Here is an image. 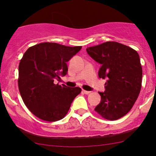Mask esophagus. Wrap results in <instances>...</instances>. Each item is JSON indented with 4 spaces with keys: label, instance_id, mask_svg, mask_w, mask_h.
Here are the masks:
<instances>
[{
    "label": "esophagus",
    "instance_id": "1",
    "mask_svg": "<svg viewBox=\"0 0 156 156\" xmlns=\"http://www.w3.org/2000/svg\"><path fill=\"white\" fill-rule=\"evenodd\" d=\"M82 93L85 94H88L90 93V91H86V90H84V89H82Z\"/></svg>",
    "mask_w": 156,
    "mask_h": 156
}]
</instances>
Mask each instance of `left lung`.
Returning a JSON list of instances; mask_svg holds the SVG:
<instances>
[{
    "label": "left lung",
    "mask_w": 156,
    "mask_h": 156,
    "mask_svg": "<svg viewBox=\"0 0 156 156\" xmlns=\"http://www.w3.org/2000/svg\"><path fill=\"white\" fill-rule=\"evenodd\" d=\"M91 58L101 64L99 78L107 79L101 102L94 110L102 118L114 121L130 112L141 89L142 67L135 50L117 42H106L87 48Z\"/></svg>",
    "instance_id": "obj_1"
}]
</instances>
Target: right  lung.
Returning a JSON list of instances; mask_svg holds the SVG:
<instances>
[{"label": "right lung", "mask_w": 156, "mask_h": 156, "mask_svg": "<svg viewBox=\"0 0 156 156\" xmlns=\"http://www.w3.org/2000/svg\"><path fill=\"white\" fill-rule=\"evenodd\" d=\"M82 49L55 42H42L27 49L18 67V89L27 108L37 118L56 121L67 114L80 87L54 83L68 71L67 62Z\"/></svg>", "instance_id": "1"}]
</instances>
